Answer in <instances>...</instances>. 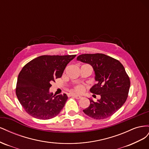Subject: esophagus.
Segmentation results:
<instances>
[{
  "label": "esophagus",
  "instance_id": "esophagus-1",
  "mask_svg": "<svg viewBox=\"0 0 149 149\" xmlns=\"http://www.w3.org/2000/svg\"><path fill=\"white\" fill-rule=\"evenodd\" d=\"M68 97H71V96H74L76 99H77V100H79V99H81L82 97V96H81L79 95H78V94H73V93H68Z\"/></svg>",
  "mask_w": 149,
  "mask_h": 149
}]
</instances>
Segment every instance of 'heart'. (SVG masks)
I'll use <instances>...</instances> for the list:
<instances>
[{
    "mask_svg": "<svg viewBox=\"0 0 149 149\" xmlns=\"http://www.w3.org/2000/svg\"><path fill=\"white\" fill-rule=\"evenodd\" d=\"M74 91L78 93H83L86 89V86L83 84H76L73 88Z\"/></svg>",
    "mask_w": 149,
    "mask_h": 149,
    "instance_id": "obj_1",
    "label": "heart"
}]
</instances>
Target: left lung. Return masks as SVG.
Segmentation results:
<instances>
[{
  "instance_id": "1",
  "label": "left lung",
  "mask_w": 149,
  "mask_h": 149,
  "mask_svg": "<svg viewBox=\"0 0 149 149\" xmlns=\"http://www.w3.org/2000/svg\"><path fill=\"white\" fill-rule=\"evenodd\" d=\"M77 60L93 66L97 83L90 91L101 96L97 102L89 99V106L83 112L94 119H106L113 115L128 97L130 82L124 67L119 60L102 53L83 54Z\"/></svg>"
}]
</instances>
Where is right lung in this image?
Masks as SVG:
<instances>
[{"instance_id": "right-lung-1", "label": "right lung", "mask_w": 149, "mask_h": 149, "mask_svg": "<svg viewBox=\"0 0 149 149\" xmlns=\"http://www.w3.org/2000/svg\"><path fill=\"white\" fill-rule=\"evenodd\" d=\"M74 55H42L26 63L18 76L15 93L25 111L35 118L47 120L61 112L68 100L66 94L53 96L51 83L61 78Z\"/></svg>"}]
</instances>
